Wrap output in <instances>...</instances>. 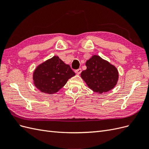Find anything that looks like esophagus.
Segmentation results:
<instances>
[{"label":"esophagus","instance_id":"34e87169","mask_svg":"<svg viewBox=\"0 0 149 149\" xmlns=\"http://www.w3.org/2000/svg\"><path fill=\"white\" fill-rule=\"evenodd\" d=\"M75 73H76V74H79L81 73V68H79L78 70H76L75 71Z\"/></svg>","mask_w":149,"mask_h":149}]
</instances>
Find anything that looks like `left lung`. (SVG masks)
I'll return each instance as SVG.
<instances>
[{
	"instance_id": "1",
	"label": "left lung",
	"mask_w": 149,
	"mask_h": 149,
	"mask_svg": "<svg viewBox=\"0 0 149 149\" xmlns=\"http://www.w3.org/2000/svg\"><path fill=\"white\" fill-rule=\"evenodd\" d=\"M85 65L87 68L81 72V77L93 91L106 93L116 86L119 71L114 65L96 55H93Z\"/></svg>"
}]
</instances>
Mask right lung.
I'll use <instances>...</instances> for the list:
<instances>
[{
    "label": "right lung",
    "instance_id": "1",
    "mask_svg": "<svg viewBox=\"0 0 149 149\" xmlns=\"http://www.w3.org/2000/svg\"><path fill=\"white\" fill-rule=\"evenodd\" d=\"M74 75L69 65L65 63L59 56H54L36 67L32 78L34 86L42 93L53 94Z\"/></svg>",
    "mask_w": 149,
    "mask_h": 149
}]
</instances>
